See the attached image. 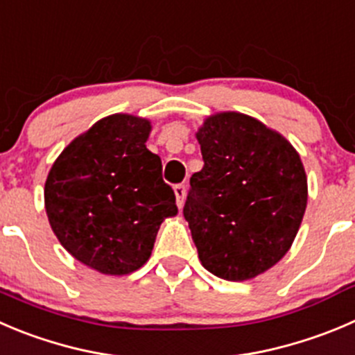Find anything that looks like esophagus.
<instances>
[{"label": "esophagus", "instance_id": "1", "mask_svg": "<svg viewBox=\"0 0 355 355\" xmlns=\"http://www.w3.org/2000/svg\"><path fill=\"white\" fill-rule=\"evenodd\" d=\"M174 193H175V202H178V207L181 209L184 205V197H187V188H184V184H175Z\"/></svg>", "mask_w": 355, "mask_h": 355}]
</instances>
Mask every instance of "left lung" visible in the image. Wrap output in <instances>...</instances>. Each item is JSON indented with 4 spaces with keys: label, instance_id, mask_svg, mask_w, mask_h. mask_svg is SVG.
<instances>
[{
    "label": "left lung",
    "instance_id": "1",
    "mask_svg": "<svg viewBox=\"0 0 355 355\" xmlns=\"http://www.w3.org/2000/svg\"><path fill=\"white\" fill-rule=\"evenodd\" d=\"M204 167L190 178L183 214L205 270L248 281L289 251L306 209V174L286 137L226 111L197 132Z\"/></svg>",
    "mask_w": 355,
    "mask_h": 355
}]
</instances>
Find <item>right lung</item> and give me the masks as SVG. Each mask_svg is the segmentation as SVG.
I'll return each instance as SVG.
<instances>
[{"instance_id":"add662e5","label":"right lung","mask_w":355,"mask_h":355,"mask_svg":"<svg viewBox=\"0 0 355 355\" xmlns=\"http://www.w3.org/2000/svg\"><path fill=\"white\" fill-rule=\"evenodd\" d=\"M150 130L146 118H103L64 148L46 178L45 209L55 237L106 275L141 268L162 221L178 214L160 157L146 148Z\"/></svg>"}]
</instances>
